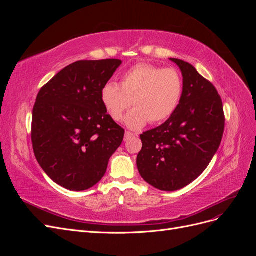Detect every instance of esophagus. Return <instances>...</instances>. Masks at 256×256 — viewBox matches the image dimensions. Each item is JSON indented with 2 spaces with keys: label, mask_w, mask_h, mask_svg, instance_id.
<instances>
[{
  "label": "esophagus",
  "mask_w": 256,
  "mask_h": 256,
  "mask_svg": "<svg viewBox=\"0 0 256 256\" xmlns=\"http://www.w3.org/2000/svg\"><path fill=\"white\" fill-rule=\"evenodd\" d=\"M134 134L129 132V131H126V134H125V138H124V141H128V140H130L131 138H134Z\"/></svg>",
  "instance_id": "obj_1"
}]
</instances>
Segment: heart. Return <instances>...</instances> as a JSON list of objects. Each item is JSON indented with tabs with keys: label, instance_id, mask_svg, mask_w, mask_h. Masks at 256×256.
Returning a JSON list of instances; mask_svg holds the SVG:
<instances>
[{
	"label": "heart",
	"instance_id": "1",
	"mask_svg": "<svg viewBox=\"0 0 256 256\" xmlns=\"http://www.w3.org/2000/svg\"><path fill=\"white\" fill-rule=\"evenodd\" d=\"M184 90L180 74L175 68L140 64L122 74L120 85L108 82L100 92V100L111 118L118 122L131 106H134L124 122L132 130L150 122L168 120L180 106Z\"/></svg>",
	"mask_w": 256,
	"mask_h": 256
}]
</instances>
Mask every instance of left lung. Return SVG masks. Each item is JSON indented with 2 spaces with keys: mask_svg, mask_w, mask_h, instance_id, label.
Masks as SVG:
<instances>
[{
  "mask_svg": "<svg viewBox=\"0 0 256 256\" xmlns=\"http://www.w3.org/2000/svg\"><path fill=\"white\" fill-rule=\"evenodd\" d=\"M180 67L184 90L180 106L161 126L140 136L136 166L143 180L162 191H176L202 174L218 150L224 131L223 104L214 85L191 64Z\"/></svg>",
  "mask_w": 256,
  "mask_h": 256,
  "instance_id": "left-lung-1",
  "label": "left lung"
}]
</instances>
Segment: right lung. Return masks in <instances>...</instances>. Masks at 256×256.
Listing matches in <instances>:
<instances>
[{
    "mask_svg": "<svg viewBox=\"0 0 256 256\" xmlns=\"http://www.w3.org/2000/svg\"><path fill=\"white\" fill-rule=\"evenodd\" d=\"M120 60H78L42 88L32 118L35 157L51 180L72 191L95 186L120 146L125 130L100 100Z\"/></svg>",
    "mask_w": 256,
    "mask_h": 256,
    "instance_id": "1",
    "label": "right lung"
}]
</instances>
